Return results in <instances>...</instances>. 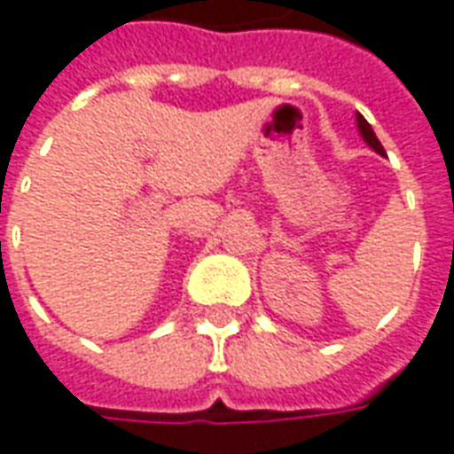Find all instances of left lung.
<instances>
[{
	"label": "left lung",
	"instance_id": "1",
	"mask_svg": "<svg viewBox=\"0 0 454 454\" xmlns=\"http://www.w3.org/2000/svg\"><path fill=\"white\" fill-rule=\"evenodd\" d=\"M357 129H360V136L364 138V143L370 145V148H374L380 155H384V148H381L380 138L374 136V130H372V126L367 123V119L362 116V114H357Z\"/></svg>",
	"mask_w": 454,
	"mask_h": 454
}]
</instances>
